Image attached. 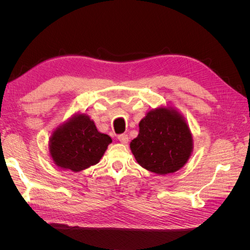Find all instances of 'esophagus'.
I'll list each match as a JSON object with an SVG mask.
<instances>
[{
  "label": "esophagus",
  "instance_id": "esophagus-1",
  "mask_svg": "<svg viewBox=\"0 0 250 250\" xmlns=\"http://www.w3.org/2000/svg\"><path fill=\"white\" fill-rule=\"evenodd\" d=\"M118 140L122 143V144H127L128 143V135L123 133V134H119L118 135Z\"/></svg>",
  "mask_w": 250,
  "mask_h": 250
}]
</instances>
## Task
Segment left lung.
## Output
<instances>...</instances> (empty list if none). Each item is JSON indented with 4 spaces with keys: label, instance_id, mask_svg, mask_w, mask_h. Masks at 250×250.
Segmentation results:
<instances>
[{
    "label": "left lung",
    "instance_id": "8db88e82",
    "mask_svg": "<svg viewBox=\"0 0 250 250\" xmlns=\"http://www.w3.org/2000/svg\"><path fill=\"white\" fill-rule=\"evenodd\" d=\"M139 127V135L130 142V149L144 169L166 175L187 164L193 151V138L185 118L176 109L162 106L150 110Z\"/></svg>",
    "mask_w": 250,
    "mask_h": 250
}]
</instances>
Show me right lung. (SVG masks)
<instances>
[{
	"instance_id": "1",
	"label": "right lung",
	"mask_w": 250,
	"mask_h": 250,
	"mask_svg": "<svg viewBox=\"0 0 250 250\" xmlns=\"http://www.w3.org/2000/svg\"><path fill=\"white\" fill-rule=\"evenodd\" d=\"M111 142L85 113H77L53 131L49 150L58 167L79 172L99 163Z\"/></svg>"
}]
</instances>
